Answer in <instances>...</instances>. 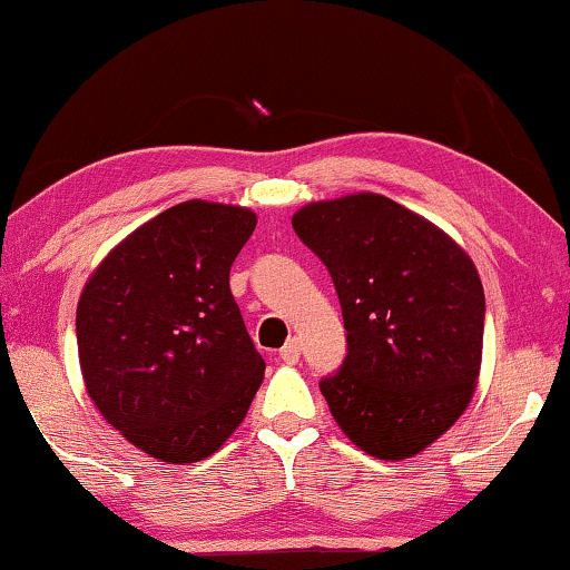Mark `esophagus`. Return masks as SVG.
Returning <instances> with one entry per match:
<instances>
[{"label":"esophagus","instance_id":"esophagus-1","mask_svg":"<svg viewBox=\"0 0 570 570\" xmlns=\"http://www.w3.org/2000/svg\"><path fill=\"white\" fill-rule=\"evenodd\" d=\"M278 356H282V362H286V364L299 362V341H296V338L286 341V346L278 351Z\"/></svg>","mask_w":570,"mask_h":570}]
</instances>
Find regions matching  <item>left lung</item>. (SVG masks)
<instances>
[{"label":"left lung","mask_w":570,"mask_h":570,"mask_svg":"<svg viewBox=\"0 0 570 570\" xmlns=\"http://www.w3.org/2000/svg\"><path fill=\"white\" fill-rule=\"evenodd\" d=\"M292 227L325 263L348 333L341 368L320 382L333 419L380 460L423 452L478 384L485 296L475 263L380 194L307 204Z\"/></svg>","instance_id":"obj_1"}]
</instances>
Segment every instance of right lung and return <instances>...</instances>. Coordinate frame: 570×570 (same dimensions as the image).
Segmentation results:
<instances>
[{"label":"right lung","instance_id":"right-lung-1","mask_svg":"<svg viewBox=\"0 0 570 570\" xmlns=\"http://www.w3.org/2000/svg\"><path fill=\"white\" fill-rule=\"evenodd\" d=\"M250 208L183 202L110 250L77 304L87 395L155 460L214 454L243 423L266 362L229 292Z\"/></svg>","mask_w":570,"mask_h":570}]
</instances>
